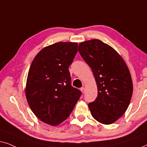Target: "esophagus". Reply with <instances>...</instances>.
Segmentation results:
<instances>
[{"label": "esophagus", "mask_w": 147, "mask_h": 147, "mask_svg": "<svg viewBox=\"0 0 147 147\" xmlns=\"http://www.w3.org/2000/svg\"><path fill=\"white\" fill-rule=\"evenodd\" d=\"M80 90H81L82 93H84V92H85V87H84V86H82V87L80 88Z\"/></svg>", "instance_id": "esophagus-1"}]
</instances>
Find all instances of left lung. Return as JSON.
<instances>
[{
    "mask_svg": "<svg viewBox=\"0 0 147 147\" xmlns=\"http://www.w3.org/2000/svg\"><path fill=\"white\" fill-rule=\"evenodd\" d=\"M78 52L91 68L98 95L88 108L94 119L104 125L117 121L130 104L133 85L129 69L113 47L98 39L84 41Z\"/></svg>",
    "mask_w": 147,
    "mask_h": 147,
    "instance_id": "left-lung-1",
    "label": "left lung"
}]
</instances>
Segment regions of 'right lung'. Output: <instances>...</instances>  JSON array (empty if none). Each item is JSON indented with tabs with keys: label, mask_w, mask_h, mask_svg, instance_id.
Returning a JSON list of instances; mask_svg holds the SVG:
<instances>
[{
	"label": "right lung",
	"mask_w": 147,
	"mask_h": 147,
	"mask_svg": "<svg viewBox=\"0 0 147 147\" xmlns=\"http://www.w3.org/2000/svg\"><path fill=\"white\" fill-rule=\"evenodd\" d=\"M78 51V43L59 42L43 48L28 71L26 98L35 116L51 126L69 117L81 92L71 84L69 66Z\"/></svg>",
	"instance_id": "right-lung-1"
}]
</instances>
